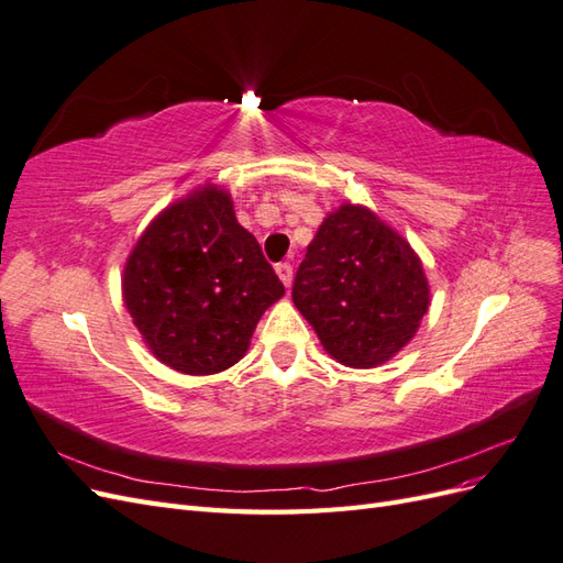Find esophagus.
Here are the masks:
<instances>
[{"label":"esophagus","mask_w":563,"mask_h":563,"mask_svg":"<svg viewBox=\"0 0 563 563\" xmlns=\"http://www.w3.org/2000/svg\"><path fill=\"white\" fill-rule=\"evenodd\" d=\"M277 275H279V279L284 282V286L288 288V286H291V282H294V265L291 263H277Z\"/></svg>","instance_id":"34e87169"}]
</instances>
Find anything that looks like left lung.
Segmentation results:
<instances>
[{"instance_id": "1", "label": "left lung", "mask_w": 563, "mask_h": 563, "mask_svg": "<svg viewBox=\"0 0 563 563\" xmlns=\"http://www.w3.org/2000/svg\"><path fill=\"white\" fill-rule=\"evenodd\" d=\"M291 296L323 350L352 368L391 360L430 308L418 253L371 209L354 203L323 218Z\"/></svg>"}]
</instances>
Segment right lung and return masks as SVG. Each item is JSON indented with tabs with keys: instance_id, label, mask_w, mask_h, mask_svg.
Here are the masks:
<instances>
[{
	"instance_id": "obj_1",
	"label": "right lung",
	"mask_w": 563,
	"mask_h": 563,
	"mask_svg": "<svg viewBox=\"0 0 563 563\" xmlns=\"http://www.w3.org/2000/svg\"><path fill=\"white\" fill-rule=\"evenodd\" d=\"M124 305L145 345L187 376H211L246 354L255 323L284 284L232 199L203 185L166 207L124 265Z\"/></svg>"
}]
</instances>
